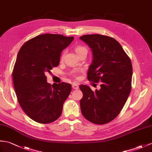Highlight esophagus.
Masks as SVG:
<instances>
[{
	"label": "esophagus",
	"mask_w": 152,
	"mask_h": 152,
	"mask_svg": "<svg viewBox=\"0 0 152 152\" xmlns=\"http://www.w3.org/2000/svg\"><path fill=\"white\" fill-rule=\"evenodd\" d=\"M72 87L74 89H78V88H79V86H77V85L76 84V83H72Z\"/></svg>",
	"instance_id": "1"
}]
</instances>
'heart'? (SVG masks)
<instances>
[{
	"mask_svg": "<svg viewBox=\"0 0 152 152\" xmlns=\"http://www.w3.org/2000/svg\"><path fill=\"white\" fill-rule=\"evenodd\" d=\"M75 52H76V54H77V56L80 55V54H82V52H87V49L86 47H82V46H77V47H75ZM64 56H65V52H63L61 56V59L62 60L63 58H64ZM82 71V70H80V69H75V70H72L71 72H70V75L72 76L75 77H77V74L79 72H80Z\"/></svg>",
	"mask_w": 152,
	"mask_h": 152,
	"instance_id": "obj_1",
	"label": "heart"
}]
</instances>
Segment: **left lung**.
I'll list each match as a JSON object with an SVG mask.
<instances>
[{
    "instance_id": "1",
    "label": "left lung",
    "mask_w": 152,
    "mask_h": 152,
    "mask_svg": "<svg viewBox=\"0 0 152 152\" xmlns=\"http://www.w3.org/2000/svg\"><path fill=\"white\" fill-rule=\"evenodd\" d=\"M89 45L93 54L87 72L91 82H101L100 89L93 91L85 85L81 111L87 121L105 124L114 120L124 107L132 89L131 59L117 41L100 34L85 35L80 37Z\"/></svg>"
}]
</instances>
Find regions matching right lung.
<instances>
[{"instance_id":"right-lung-1","label":"right lung","mask_w":152,"mask_h":152,"mask_svg":"<svg viewBox=\"0 0 152 152\" xmlns=\"http://www.w3.org/2000/svg\"><path fill=\"white\" fill-rule=\"evenodd\" d=\"M73 37L45 34L27 41L19 51L13 69V81L24 112L40 124H49L61 115L71 85L47 83L45 73L58 66L60 56Z\"/></svg>"}]
</instances>
